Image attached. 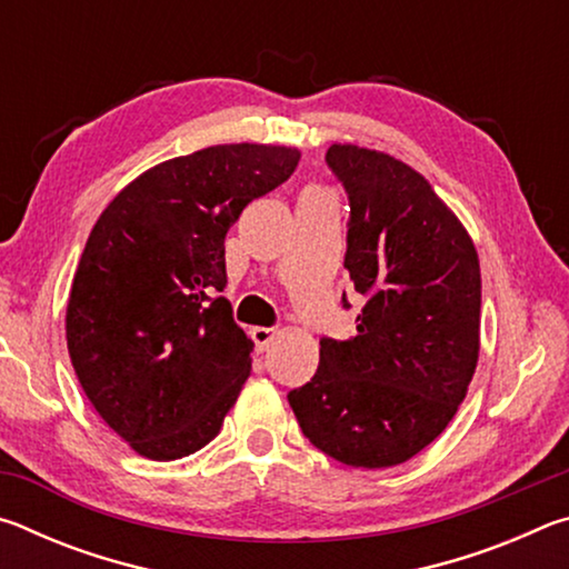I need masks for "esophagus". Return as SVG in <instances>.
Listing matches in <instances>:
<instances>
[{
	"instance_id": "34e87169",
	"label": "esophagus",
	"mask_w": 569,
	"mask_h": 569,
	"mask_svg": "<svg viewBox=\"0 0 569 569\" xmlns=\"http://www.w3.org/2000/svg\"><path fill=\"white\" fill-rule=\"evenodd\" d=\"M250 339H253L258 351H266L268 346H271V341L276 339V329H266V326H256V329H250Z\"/></svg>"
}]
</instances>
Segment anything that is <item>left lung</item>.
Listing matches in <instances>:
<instances>
[{"instance_id": "left-lung-1", "label": "left lung", "mask_w": 569, "mask_h": 569, "mask_svg": "<svg viewBox=\"0 0 569 569\" xmlns=\"http://www.w3.org/2000/svg\"><path fill=\"white\" fill-rule=\"evenodd\" d=\"M326 162L351 200L343 268L366 303L356 336L323 339L319 369L288 403L323 455L387 469L429 447L467 397L479 359V256L407 162L351 142H333Z\"/></svg>"}]
</instances>
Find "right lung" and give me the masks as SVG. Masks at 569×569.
Returning a JSON list of instances; mask_svg holds the SVG:
<instances>
[{"mask_svg":"<svg viewBox=\"0 0 569 569\" xmlns=\"http://www.w3.org/2000/svg\"><path fill=\"white\" fill-rule=\"evenodd\" d=\"M301 150L210 146L128 182L84 243L67 301V351L84 397L140 457L170 461L218 437L250 377L233 321L226 233L291 178Z\"/></svg>","mask_w":569,"mask_h":569,"instance_id":"obj_1","label":"right lung"}]
</instances>
